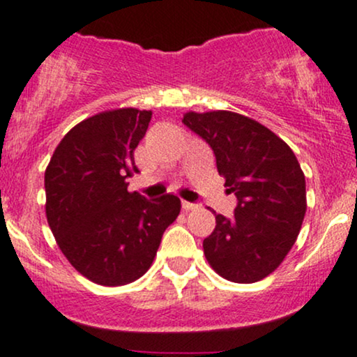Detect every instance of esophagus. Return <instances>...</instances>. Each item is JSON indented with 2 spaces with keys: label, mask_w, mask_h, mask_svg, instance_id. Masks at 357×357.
<instances>
[{
  "label": "esophagus",
  "mask_w": 357,
  "mask_h": 357,
  "mask_svg": "<svg viewBox=\"0 0 357 357\" xmlns=\"http://www.w3.org/2000/svg\"><path fill=\"white\" fill-rule=\"evenodd\" d=\"M198 208V204L195 203H190V202H183V210L184 211H191V210H196Z\"/></svg>",
  "instance_id": "obj_1"
}]
</instances>
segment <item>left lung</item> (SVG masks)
<instances>
[{
	"instance_id": "left-lung-1",
	"label": "left lung",
	"mask_w": 357,
	"mask_h": 357,
	"mask_svg": "<svg viewBox=\"0 0 357 357\" xmlns=\"http://www.w3.org/2000/svg\"><path fill=\"white\" fill-rule=\"evenodd\" d=\"M183 122L211 146L225 186L238 199L233 218L215 216V230L203 241L204 257L227 280H261L284 261L301 231L304 171L285 141L247 116L190 110Z\"/></svg>"
}]
</instances>
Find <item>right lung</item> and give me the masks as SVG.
I'll list each match as a JSON object with an SVG mask.
<instances>
[{
    "label": "right lung",
    "mask_w": 357,
    "mask_h": 357,
    "mask_svg": "<svg viewBox=\"0 0 357 357\" xmlns=\"http://www.w3.org/2000/svg\"><path fill=\"white\" fill-rule=\"evenodd\" d=\"M153 112L104 110L72 127L45 169V213L56 245L93 284L126 285L153 265L181 199H146L127 191L134 151Z\"/></svg>",
    "instance_id": "obj_1"
}]
</instances>
